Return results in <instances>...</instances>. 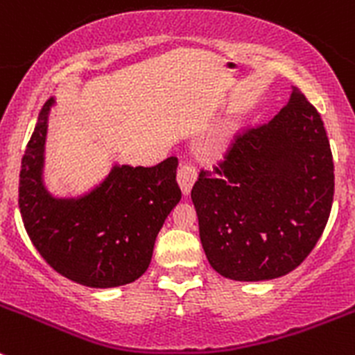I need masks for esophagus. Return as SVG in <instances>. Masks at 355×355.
Returning <instances> with one entry per match:
<instances>
[{
  "instance_id": "1",
  "label": "esophagus",
  "mask_w": 355,
  "mask_h": 355,
  "mask_svg": "<svg viewBox=\"0 0 355 355\" xmlns=\"http://www.w3.org/2000/svg\"><path fill=\"white\" fill-rule=\"evenodd\" d=\"M177 182L180 185V191L184 196H189L191 192L192 185L196 182V170L191 166V164H182L178 168V173H177Z\"/></svg>"
}]
</instances>
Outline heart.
Segmentation results:
<instances>
[{
  "mask_svg": "<svg viewBox=\"0 0 355 355\" xmlns=\"http://www.w3.org/2000/svg\"><path fill=\"white\" fill-rule=\"evenodd\" d=\"M223 140H225V135H218L216 137L215 140H213V144H211V150L213 153H220V150H222V147H223Z\"/></svg>",
  "mask_w": 355,
  "mask_h": 355,
  "instance_id": "obj_1",
  "label": "heart"
}]
</instances>
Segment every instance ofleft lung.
I'll list each match as a JSON object with an SVG mask.
<instances>
[{
    "label": "left lung",
    "instance_id": "left-lung-1",
    "mask_svg": "<svg viewBox=\"0 0 355 355\" xmlns=\"http://www.w3.org/2000/svg\"><path fill=\"white\" fill-rule=\"evenodd\" d=\"M324 123L298 88L270 123L237 137L191 192L209 265L232 281L286 276L329 218L335 173Z\"/></svg>",
    "mask_w": 355,
    "mask_h": 355
}]
</instances>
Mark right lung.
Returning <instances> with one entry per match:
<instances>
[{"label": "right lung", "mask_w": 355, "mask_h": 355, "mask_svg": "<svg viewBox=\"0 0 355 355\" xmlns=\"http://www.w3.org/2000/svg\"><path fill=\"white\" fill-rule=\"evenodd\" d=\"M50 97L22 157L19 206L34 248L51 269L88 288H118L147 270L154 243L182 192L177 157L153 168L112 163L88 191L55 196L44 184Z\"/></svg>", "instance_id": "add662e5"}]
</instances>
